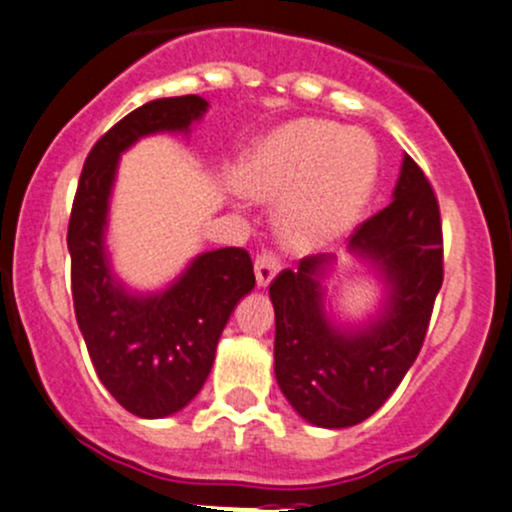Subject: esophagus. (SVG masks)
<instances>
[{"label": "esophagus", "mask_w": 512, "mask_h": 512, "mask_svg": "<svg viewBox=\"0 0 512 512\" xmlns=\"http://www.w3.org/2000/svg\"><path fill=\"white\" fill-rule=\"evenodd\" d=\"M277 272H280V260H277L275 255H270V252H262L255 260V280L260 289L270 287V282L275 280Z\"/></svg>", "instance_id": "34e87169"}]
</instances>
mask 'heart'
Segmentation results:
<instances>
[{
  "label": "heart",
  "instance_id": "b5f03b06",
  "mask_svg": "<svg viewBox=\"0 0 512 512\" xmlns=\"http://www.w3.org/2000/svg\"><path fill=\"white\" fill-rule=\"evenodd\" d=\"M250 198L277 203L282 245L314 255L342 240L361 218L379 180V146L359 128L294 118L257 138L235 168Z\"/></svg>",
  "mask_w": 512,
  "mask_h": 512
}]
</instances>
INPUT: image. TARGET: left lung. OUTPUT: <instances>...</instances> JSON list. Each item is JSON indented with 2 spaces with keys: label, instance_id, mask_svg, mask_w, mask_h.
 Returning <instances> with one entry per match:
<instances>
[{
  "label": "left lung",
  "instance_id": "8db88e82",
  "mask_svg": "<svg viewBox=\"0 0 512 512\" xmlns=\"http://www.w3.org/2000/svg\"><path fill=\"white\" fill-rule=\"evenodd\" d=\"M347 252L381 292L364 317H347L329 292L337 255L304 257L270 285L277 384L319 428L366 421L421 352L443 282V240L436 195L411 156L401 160L391 203L356 227Z\"/></svg>",
  "mask_w": 512,
  "mask_h": 512
}]
</instances>
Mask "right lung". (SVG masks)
Returning <instances> with one entry per match:
<instances>
[{
	"label": "right lung",
	"instance_id": "right-lung-1",
	"mask_svg": "<svg viewBox=\"0 0 512 512\" xmlns=\"http://www.w3.org/2000/svg\"><path fill=\"white\" fill-rule=\"evenodd\" d=\"M208 108L200 96H173L121 118L91 148L71 210L76 322L101 384L138 418L173 416L200 394L227 319L255 287L252 260L240 247L200 252L158 289L126 285L108 250L118 160L146 136H190Z\"/></svg>",
	"mask_w": 512,
	"mask_h": 512
}]
</instances>
